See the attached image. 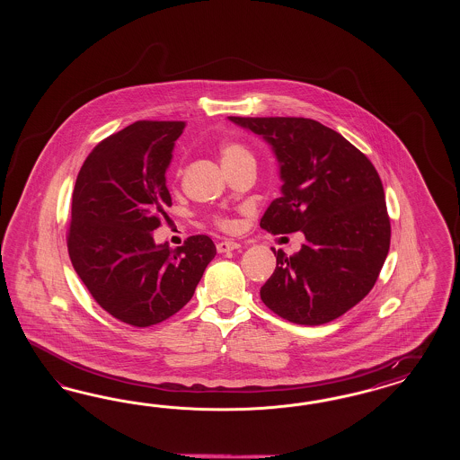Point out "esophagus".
Here are the masks:
<instances>
[{
  "label": "esophagus",
  "mask_w": 460,
  "mask_h": 460,
  "mask_svg": "<svg viewBox=\"0 0 460 460\" xmlns=\"http://www.w3.org/2000/svg\"><path fill=\"white\" fill-rule=\"evenodd\" d=\"M239 248V243L236 241H221V243H217V251L219 252H229V251H234Z\"/></svg>",
  "instance_id": "34e87169"
}]
</instances>
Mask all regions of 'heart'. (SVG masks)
<instances>
[{
    "label": "heart",
    "mask_w": 460,
    "mask_h": 460,
    "mask_svg": "<svg viewBox=\"0 0 460 460\" xmlns=\"http://www.w3.org/2000/svg\"><path fill=\"white\" fill-rule=\"evenodd\" d=\"M248 155H250V152H248L244 146L236 145V143L226 145L223 148V152H221L223 164H226V162H233V160L241 158V156H248ZM217 223H219V226H223V227H227V226H229V221H227V219H217Z\"/></svg>",
    "instance_id": "obj_1"
}]
</instances>
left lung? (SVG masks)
Masks as SVG:
<instances>
[{
    "label": "left lung",
    "mask_w": 460,
    "mask_h": 460,
    "mask_svg": "<svg viewBox=\"0 0 460 460\" xmlns=\"http://www.w3.org/2000/svg\"><path fill=\"white\" fill-rule=\"evenodd\" d=\"M261 137L279 165V199L260 226L273 234L302 231L305 243L261 287L265 305L300 325H322L371 292L390 250V217L376 168L334 129L306 118H237Z\"/></svg>",
    "instance_id": "8db88e82"
}]
</instances>
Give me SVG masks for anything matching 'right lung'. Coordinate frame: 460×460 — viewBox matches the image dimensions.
Masks as SVG:
<instances>
[{
  "instance_id": "add662e5",
  "label": "right lung",
  "mask_w": 460,
  "mask_h": 460,
  "mask_svg": "<svg viewBox=\"0 0 460 460\" xmlns=\"http://www.w3.org/2000/svg\"><path fill=\"white\" fill-rule=\"evenodd\" d=\"M183 128V121H137L102 139L72 194V266L99 305L135 327L177 314L216 256L204 234L177 250L155 243V229L168 221L165 173Z\"/></svg>"
}]
</instances>
